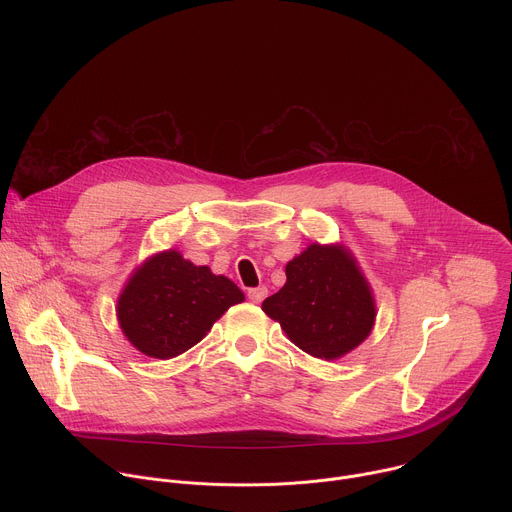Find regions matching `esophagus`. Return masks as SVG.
Wrapping results in <instances>:
<instances>
[{"label":"esophagus","mask_w":512,"mask_h":512,"mask_svg":"<svg viewBox=\"0 0 512 512\" xmlns=\"http://www.w3.org/2000/svg\"><path fill=\"white\" fill-rule=\"evenodd\" d=\"M247 296L253 304H261L267 298V287H253V289H249Z\"/></svg>","instance_id":"1"}]
</instances>
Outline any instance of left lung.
Returning a JSON list of instances; mask_svg holds the SVG:
<instances>
[{
    "label": "left lung",
    "instance_id": "obj_1",
    "mask_svg": "<svg viewBox=\"0 0 512 512\" xmlns=\"http://www.w3.org/2000/svg\"><path fill=\"white\" fill-rule=\"evenodd\" d=\"M285 275V285L261 308L298 348L336 360L367 340L377 306L348 249L312 243L285 265Z\"/></svg>",
    "mask_w": 512,
    "mask_h": 512
}]
</instances>
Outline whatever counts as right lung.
Instances as JSON below:
<instances>
[{
	"label": "right lung",
	"instance_id": "right-lung-1",
	"mask_svg": "<svg viewBox=\"0 0 512 512\" xmlns=\"http://www.w3.org/2000/svg\"><path fill=\"white\" fill-rule=\"evenodd\" d=\"M245 300L225 275L198 267L176 249L145 259L117 300L125 338L145 356L174 358L198 344L231 306Z\"/></svg>",
	"mask_w": 512,
	"mask_h": 512
}]
</instances>
